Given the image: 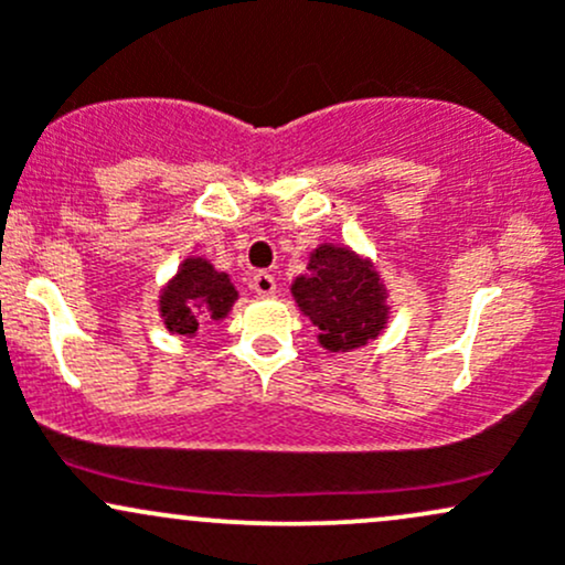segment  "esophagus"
<instances>
[{
  "instance_id": "obj_1",
  "label": "esophagus",
  "mask_w": 565,
  "mask_h": 565,
  "mask_svg": "<svg viewBox=\"0 0 565 565\" xmlns=\"http://www.w3.org/2000/svg\"><path fill=\"white\" fill-rule=\"evenodd\" d=\"M252 289H255L260 297H274L276 295V278L270 274H265V270H260V274L252 276Z\"/></svg>"
}]
</instances>
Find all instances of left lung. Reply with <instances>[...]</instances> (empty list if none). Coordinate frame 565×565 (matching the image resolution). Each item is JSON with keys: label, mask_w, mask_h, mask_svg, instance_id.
Returning a JSON list of instances; mask_svg holds the SVG:
<instances>
[{"label": "left lung", "mask_w": 565, "mask_h": 565, "mask_svg": "<svg viewBox=\"0 0 565 565\" xmlns=\"http://www.w3.org/2000/svg\"><path fill=\"white\" fill-rule=\"evenodd\" d=\"M302 316L319 327V345L350 353L377 340L391 321L387 287L377 265L348 244L323 242L310 252L308 274L291 281Z\"/></svg>", "instance_id": "left-lung-1"}]
</instances>
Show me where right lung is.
Here are the masks:
<instances>
[{"instance_id": "obj_1", "label": "right lung", "mask_w": 565, "mask_h": 565, "mask_svg": "<svg viewBox=\"0 0 565 565\" xmlns=\"http://www.w3.org/2000/svg\"><path fill=\"white\" fill-rule=\"evenodd\" d=\"M238 291L231 276L217 270L206 257L185 255L180 268L159 289V316L167 332L193 340L204 323L228 319Z\"/></svg>"}]
</instances>
